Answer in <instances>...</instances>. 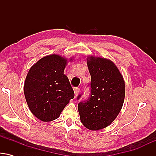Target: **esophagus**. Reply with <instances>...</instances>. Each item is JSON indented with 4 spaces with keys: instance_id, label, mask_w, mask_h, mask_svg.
<instances>
[{
    "instance_id": "34e87169",
    "label": "esophagus",
    "mask_w": 156,
    "mask_h": 156,
    "mask_svg": "<svg viewBox=\"0 0 156 156\" xmlns=\"http://www.w3.org/2000/svg\"><path fill=\"white\" fill-rule=\"evenodd\" d=\"M80 92V89L79 88H74V93H75V98H76L78 96V93Z\"/></svg>"
}]
</instances>
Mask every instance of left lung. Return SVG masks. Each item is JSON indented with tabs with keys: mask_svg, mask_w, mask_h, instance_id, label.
I'll use <instances>...</instances> for the list:
<instances>
[{
	"mask_svg": "<svg viewBox=\"0 0 156 156\" xmlns=\"http://www.w3.org/2000/svg\"><path fill=\"white\" fill-rule=\"evenodd\" d=\"M87 65L91 75L90 94L78 103V112L84 126L97 130L108 126L119 114L124 103L125 81L112 61L91 56ZM81 95L78 94L77 100Z\"/></svg>",
	"mask_w": 156,
	"mask_h": 156,
	"instance_id": "left-lung-1",
	"label": "left lung"
}]
</instances>
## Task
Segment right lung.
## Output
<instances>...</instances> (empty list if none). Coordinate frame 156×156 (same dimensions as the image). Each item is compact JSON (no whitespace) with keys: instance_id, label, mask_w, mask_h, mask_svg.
Instances as JSON below:
<instances>
[{"instance_id":"1","label":"right lung","mask_w":156,"mask_h":156,"mask_svg":"<svg viewBox=\"0 0 156 156\" xmlns=\"http://www.w3.org/2000/svg\"><path fill=\"white\" fill-rule=\"evenodd\" d=\"M67 62L58 55L44 56L32 66L24 84V94L29 109L44 122L57 119L74 98V91L64 74Z\"/></svg>"}]
</instances>
